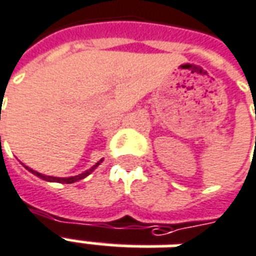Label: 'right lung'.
<instances>
[{
	"mask_svg": "<svg viewBox=\"0 0 256 256\" xmlns=\"http://www.w3.org/2000/svg\"><path fill=\"white\" fill-rule=\"evenodd\" d=\"M101 164V160L98 162L97 165H94L91 169H88V170H86L84 173H80V174H78V176H72V178H52V176H46V174H41V173H38V172L33 170V169H30V168H28V170H30L33 174H36V176H38L40 178H42V180H47V182H56V183H66V184H72L74 183V182H78V180H82V178H84L86 176H88L91 172L94 170L96 168H97L98 165Z\"/></svg>",
	"mask_w": 256,
	"mask_h": 256,
	"instance_id": "1",
	"label": "right lung"
}]
</instances>
